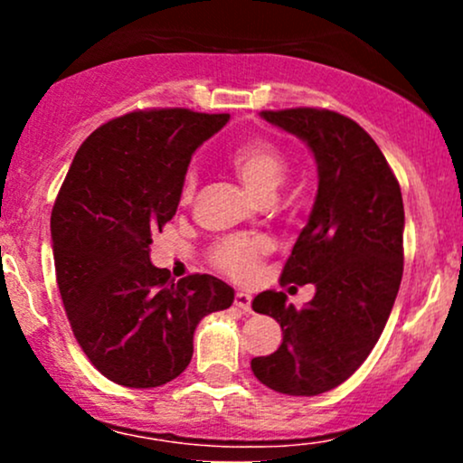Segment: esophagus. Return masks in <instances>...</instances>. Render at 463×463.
<instances>
[{"instance_id":"1","label":"esophagus","mask_w":463,"mask_h":463,"mask_svg":"<svg viewBox=\"0 0 463 463\" xmlns=\"http://www.w3.org/2000/svg\"><path fill=\"white\" fill-rule=\"evenodd\" d=\"M235 307H237V309L246 311V313L252 311V305H250V296L243 294V291H237V294H235Z\"/></svg>"}]
</instances>
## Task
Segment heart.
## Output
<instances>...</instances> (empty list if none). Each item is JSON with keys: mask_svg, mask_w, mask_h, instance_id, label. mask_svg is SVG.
<instances>
[{"mask_svg": "<svg viewBox=\"0 0 463 463\" xmlns=\"http://www.w3.org/2000/svg\"><path fill=\"white\" fill-rule=\"evenodd\" d=\"M231 165L248 194L259 202L274 200L289 172L285 154L274 143L263 139L239 146L232 152ZM195 187H198V178L194 172H189L180 187V204H189L194 200ZM263 252H268V241L261 237H228L213 248V263L220 272L231 279L243 280L254 272Z\"/></svg>", "mask_w": 463, "mask_h": 463, "instance_id": "b5f03b06", "label": "heart"}]
</instances>
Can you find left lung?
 <instances>
[{"label": "left lung", "mask_w": 463, "mask_h": 463, "mask_svg": "<svg viewBox=\"0 0 463 463\" xmlns=\"http://www.w3.org/2000/svg\"><path fill=\"white\" fill-rule=\"evenodd\" d=\"M261 117L305 141L316 158V202L280 274L283 285L313 283L316 296L302 309L283 291L252 300L254 311L280 324L283 342L250 365L269 390L317 396L342 385L383 333L402 279V195L357 121L320 109Z\"/></svg>", "instance_id": "8db88e82"}]
</instances>
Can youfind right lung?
I'll return each mask as SVG.
<instances>
[{
    "instance_id": "obj_1",
    "label": "right lung",
    "mask_w": 463,
    "mask_h": 463,
    "mask_svg": "<svg viewBox=\"0 0 463 463\" xmlns=\"http://www.w3.org/2000/svg\"><path fill=\"white\" fill-rule=\"evenodd\" d=\"M231 115L139 110L80 146L52 211L56 283L80 348L117 385L158 387L194 354V333L235 289L211 274L174 283L150 261L152 232L176 215L191 156Z\"/></svg>"
}]
</instances>
